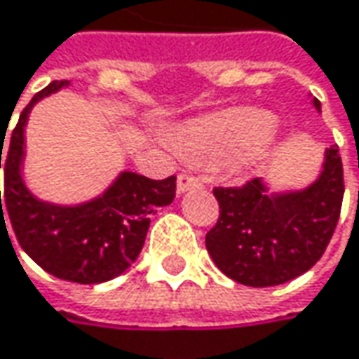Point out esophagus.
<instances>
[{
  "label": "esophagus",
  "mask_w": 359,
  "mask_h": 359,
  "mask_svg": "<svg viewBox=\"0 0 359 359\" xmlns=\"http://www.w3.org/2000/svg\"><path fill=\"white\" fill-rule=\"evenodd\" d=\"M193 189H201V180L197 179V177H193V175H187V172L179 175V180H177V193L182 195V193L193 191Z\"/></svg>",
  "instance_id": "1"
}]
</instances>
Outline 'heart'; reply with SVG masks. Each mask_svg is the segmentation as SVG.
Listing matches in <instances>:
<instances>
[{
  "instance_id": "obj_1",
  "label": "heart",
  "mask_w": 359,
  "mask_h": 359,
  "mask_svg": "<svg viewBox=\"0 0 359 359\" xmlns=\"http://www.w3.org/2000/svg\"><path fill=\"white\" fill-rule=\"evenodd\" d=\"M274 132V117L254 107H233L195 117L172 134V146L193 162L256 158Z\"/></svg>"
}]
</instances>
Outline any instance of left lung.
I'll use <instances>...</instances> for the list:
<instances>
[{
    "label": "left lung",
    "instance_id": "obj_1",
    "mask_svg": "<svg viewBox=\"0 0 359 359\" xmlns=\"http://www.w3.org/2000/svg\"><path fill=\"white\" fill-rule=\"evenodd\" d=\"M311 103L321 111L319 99ZM213 195L219 219L205 245L215 266L240 285H285L317 264L335 231L344 201L339 148H327L319 177L303 189L270 191L254 179Z\"/></svg>",
    "mask_w": 359,
    "mask_h": 359
}]
</instances>
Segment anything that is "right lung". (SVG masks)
<instances>
[{
  "instance_id": "1",
  "label": "right lung",
  "mask_w": 359,
  "mask_h": 359,
  "mask_svg": "<svg viewBox=\"0 0 359 359\" xmlns=\"http://www.w3.org/2000/svg\"><path fill=\"white\" fill-rule=\"evenodd\" d=\"M65 87L69 81H54L36 93L11 132L4 197L0 191L1 223H6V209L22 250L48 274L79 285H99L123 274L136 262L150 215L175 199L177 177L152 180L123 170L101 195L83 203L60 205L36 197L22 177L28 117L38 101ZM1 150L4 144L0 168ZM1 198L6 208L1 207Z\"/></svg>"
}]
</instances>
